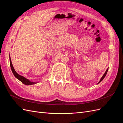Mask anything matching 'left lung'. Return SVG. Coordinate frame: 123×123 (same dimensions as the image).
Listing matches in <instances>:
<instances>
[{"label": "left lung", "mask_w": 123, "mask_h": 123, "mask_svg": "<svg viewBox=\"0 0 123 123\" xmlns=\"http://www.w3.org/2000/svg\"><path fill=\"white\" fill-rule=\"evenodd\" d=\"M108 68L107 69V70L106 71V72H105V73L104 74V75H103V76L102 77V78L101 79H100V80H99V81L98 82V84H99L100 82H101V81L103 80L104 79V78H105V76L106 75V74H107V72H108Z\"/></svg>", "instance_id": "1"}]
</instances>
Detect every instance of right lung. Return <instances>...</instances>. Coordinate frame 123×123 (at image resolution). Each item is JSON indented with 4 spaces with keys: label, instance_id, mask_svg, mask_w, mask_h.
<instances>
[{
    "label": "right lung",
    "instance_id": "right-lung-1",
    "mask_svg": "<svg viewBox=\"0 0 123 123\" xmlns=\"http://www.w3.org/2000/svg\"><path fill=\"white\" fill-rule=\"evenodd\" d=\"M10 66H11V70H12V71L14 74V75L15 76L16 78H17V79L19 80L21 83H23L25 85H34V84H35L36 82H32V81H31L30 80H29L27 79L26 78L24 77V76H21V75H20L19 74H18L16 71L15 70L13 66V65H12V62H11V58L10 57Z\"/></svg>",
    "mask_w": 123,
    "mask_h": 123
}]
</instances>
